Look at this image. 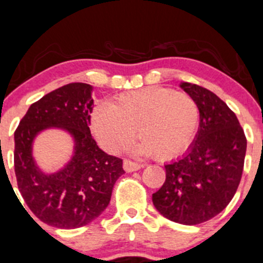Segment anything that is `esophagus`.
<instances>
[{"label":"esophagus","mask_w":263,"mask_h":263,"mask_svg":"<svg viewBox=\"0 0 263 263\" xmlns=\"http://www.w3.org/2000/svg\"><path fill=\"white\" fill-rule=\"evenodd\" d=\"M142 166H143V165L141 164V162L134 161V160L126 159L123 161V167H124V170L127 171V173H132V171L140 170V168L142 167Z\"/></svg>","instance_id":"34e87169"}]
</instances>
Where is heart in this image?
<instances>
[{
    "label": "heart",
    "mask_w": 263,
    "mask_h": 263,
    "mask_svg": "<svg viewBox=\"0 0 263 263\" xmlns=\"http://www.w3.org/2000/svg\"><path fill=\"white\" fill-rule=\"evenodd\" d=\"M200 122L194 98L171 88L150 87L118 96L109 106L93 113V128L102 145L118 153L136 136L142 150L155 157L168 159L192 143Z\"/></svg>",
    "instance_id": "heart-1"
}]
</instances>
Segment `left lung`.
<instances>
[{
	"label": "left lung",
	"mask_w": 263,
	"mask_h": 263,
	"mask_svg": "<svg viewBox=\"0 0 263 263\" xmlns=\"http://www.w3.org/2000/svg\"><path fill=\"white\" fill-rule=\"evenodd\" d=\"M181 88L197 101L200 128L189 153L165 165L164 185L153 203L165 218L195 226L212 219L234 197L242 178L247 139L234 112L197 84Z\"/></svg>",
	"instance_id": "8db88e82"
}]
</instances>
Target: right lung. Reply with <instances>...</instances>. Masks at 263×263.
<instances>
[{
	"label": "right lung",
	"mask_w": 263,
	"mask_h": 263,
	"mask_svg": "<svg viewBox=\"0 0 263 263\" xmlns=\"http://www.w3.org/2000/svg\"><path fill=\"white\" fill-rule=\"evenodd\" d=\"M93 106L89 84L69 83L32 103L15 131L18 190L30 211L51 227L79 228L95 220L107 208L113 185L124 174L122 159L102 151L90 135ZM48 126H63L76 140L73 159L52 176L41 173L31 156L32 140Z\"/></svg>",
	"instance_id": "1"
}]
</instances>
